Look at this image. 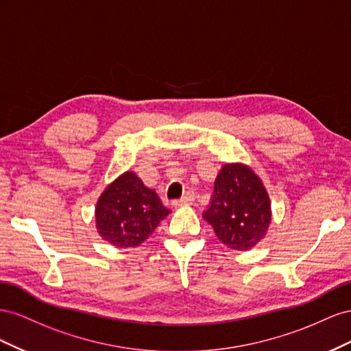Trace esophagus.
Masks as SVG:
<instances>
[{
    "instance_id": "esophagus-1",
    "label": "esophagus",
    "mask_w": 351,
    "mask_h": 351,
    "mask_svg": "<svg viewBox=\"0 0 351 351\" xmlns=\"http://www.w3.org/2000/svg\"><path fill=\"white\" fill-rule=\"evenodd\" d=\"M194 199H195L194 193L186 191L181 199H175V202H172V204L175 207H178V206H191L194 203Z\"/></svg>"
}]
</instances>
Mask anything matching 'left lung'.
Wrapping results in <instances>:
<instances>
[{
	"label": "left lung",
	"mask_w": 351,
	"mask_h": 351,
	"mask_svg": "<svg viewBox=\"0 0 351 351\" xmlns=\"http://www.w3.org/2000/svg\"><path fill=\"white\" fill-rule=\"evenodd\" d=\"M203 217L226 247L238 252L253 248L265 238L272 220L270 199L262 179L247 165H223Z\"/></svg>",
	"instance_id": "obj_1"
}]
</instances>
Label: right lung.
I'll return each mask as SVG.
<instances>
[{
  "label": "right lung",
  "instance_id": "obj_1",
  "mask_svg": "<svg viewBox=\"0 0 351 351\" xmlns=\"http://www.w3.org/2000/svg\"><path fill=\"white\" fill-rule=\"evenodd\" d=\"M170 213L154 189L128 170L99 195L95 207L97 232L117 248L141 245Z\"/></svg>",
  "mask_w": 351,
  "mask_h": 351
}]
</instances>
